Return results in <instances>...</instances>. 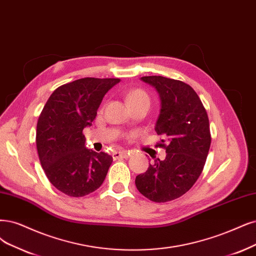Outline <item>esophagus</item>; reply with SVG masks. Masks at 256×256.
Masks as SVG:
<instances>
[{
  "instance_id": "obj_1",
  "label": "esophagus",
  "mask_w": 256,
  "mask_h": 256,
  "mask_svg": "<svg viewBox=\"0 0 256 256\" xmlns=\"http://www.w3.org/2000/svg\"><path fill=\"white\" fill-rule=\"evenodd\" d=\"M130 156V153L128 150H118V152H115L112 154V158L117 160L120 158H128Z\"/></svg>"
}]
</instances>
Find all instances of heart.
<instances>
[{
  "label": "heart",
  "instance_id": "obj_1",
  "mask_svg": "<svg viewBox=\"0 0 256 256\" xmlns=\"http://www.w3.org/2000/svg\"><path fill=\"white\" fill-rule=\"evenodd\" d=\"M126 98H128L130 106V104L140 102V101H150V96L148 94V92L141 88L132 90L130 92H128Z\"/></svg>",
  "mask_w": 256,
  "mask_h": 256
}]
</instances>
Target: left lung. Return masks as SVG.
I'll return each mask as SVG.
<instances>
[{"instance_id":"1","label":"left lung","mask_w":256,"mask_h":256,"mask_svg":"<svg viewBox=\"0 0 256 256\" xmlns=\"http://www.w3.org/2000/svg\"><path fill=\"white\" fill-rule=\"evenodd\" d=\"M162 100L155 130L166 138L156 144L166 150L164 160L156 159L136 177L138 191L155 202H166L186 193L200 176L211 146L209 118L190 85L162 76H146Z\"/></svg>"}]
</instances>
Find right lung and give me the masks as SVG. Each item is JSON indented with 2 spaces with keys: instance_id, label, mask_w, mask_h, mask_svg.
Wrapping results in <instances>:
<instances>
[{
  "instance_id": "obj_1",
  "label": "right lung",
  "mask_w": 256,
  "mask_h": 256,
  "mask_svg": "<svg viewBox=\"0 0 256 256\" xmlns=\"http://www.w3.org/2000/svg\"><path fill=\"white\" fill-rule=\"evenodd\" d=\"M118 78H82L61 85L50 94L36 123V144L50 184L70 197H82L102 184L112 157L85 148L83 130Z\"/></svg>"
}]
</instances>
